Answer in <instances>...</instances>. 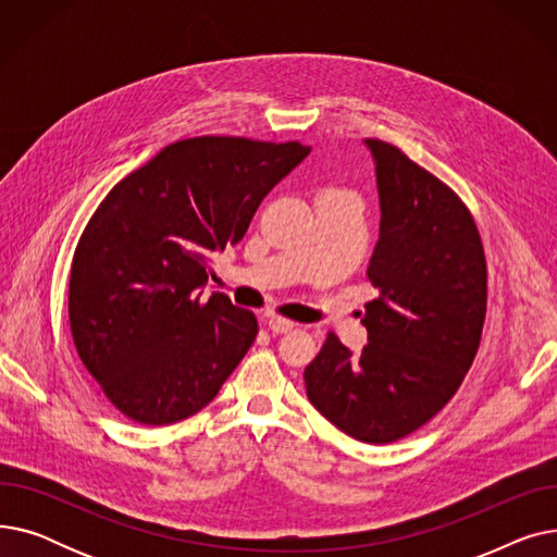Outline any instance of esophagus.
Masks as SVG:
<instances>
[{"instance_id": "34e87169", "label": "esophagus", "mask_w": 557, "mask_h": 557, "mask_svg": "<svg viewBox=\"0 0 557 557\" xmlns=\"http://www.w3.org/2000/svg\"><path fill=\"white\" fill-rule=\"evenodd\" d=\"M267 325H269V330L275 332V334H284V332H290V330L296 327L294 320H288V318L277 315V313H269V315H267Z\"/></svg>"}]
</instances>
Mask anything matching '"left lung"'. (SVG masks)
Wrapping results in <instances>:
<instances>
[{
    "mask_svg": "<svg viewBox=\"0 0 557 557\" xmlns=\"http://www.w3.org/2000/svg\"><path fill=\"white\" fill-rule=\"evenodd\" d=\"M374 158L382 225L368 263V345L334 332L305 368L309 401L343 433L388 445L443 411L472 368L487 311V261L460 196L382 139Z\"/></svg>",
    "mask_w": 557,
    "mask_h": 557,
    "instance_id": "8db88e82",
    "label": "left lung"
}]
</instances>
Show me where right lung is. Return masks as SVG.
Wrapping results in <instances>:
<instances>
[{"label": "right lung", "instance_id": "obj_1", "mask_svg": "<svg viewBox=\"0 0 557 557\" xmlns=\"http://www.w3.org/2000/svg\"><path fill=\"white\" fill-rule=\"evenodd\" d=\"M300 141L202 135L173 141L116 183L87 221L70 273V330L106 399L166 426L208 406L257 338V315L202 300L212 252L234 246Z\"/></svg>", "mask_w": 557, "mask_h": 557}]
</instances>
